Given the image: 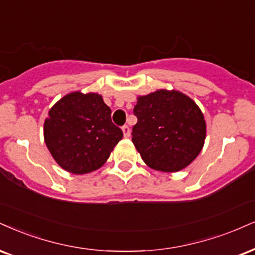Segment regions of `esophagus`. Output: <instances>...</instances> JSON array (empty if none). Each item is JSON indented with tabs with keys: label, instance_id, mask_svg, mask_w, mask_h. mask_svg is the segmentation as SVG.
Instances as JSON below:
<instances>
[{
	"label": "esophagus",
	"instance_id": "1",
	"mask_svg": "<svg viewBox=\"0 0 255 255\" xmlns=\"http://www.w3.org/2000/svg\"><path fill=\"white\" fill-rule=\"evenodd\" d=\"M122 130H123V133H124L125 137L130 136V128H128V125H124V127L122 128Z\"/></svg>",
	"mask_w": 255,
	"mask_h": 255
}]
</instances>
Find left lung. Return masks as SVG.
Returning <instances> with one entry per match:
<instances>
[{
	"label": "left lung",
	"instance_id": "1",
	"mask_svg": "<svg viewBox=\"0 0 255 255\" xmlns=\"http://www.w3.org/2000/svg\"><path fill=\"white\" fill-rule=\"evenodd\" d=\"M132 143L150 168L175 172L189 165L204 144L206 122L199 106L177 91L139 97Z\"/></svg>",
	"mask_w": 255,
	"mask_h": 255
}]
</instances>
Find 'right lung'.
Returning a JSON list of instances; mask_svg holds the SVG:
<instances>
[{"label": "right lung", "mask_w": 255, "mask_h": 255, "mask_svg": "<svg viewBox=\"0 0 255 255\" xmlns=\"http://www.w3.org/2000/svg\"><path fill=\"white\" fill-rule=\"evenodd\" d=\"M43 133L56 163L72 174H87L108 161L123 138L111 109L97 93H70L49 111Z\"/></svg>", "instance_id": "add662e5"}]
</instances>
